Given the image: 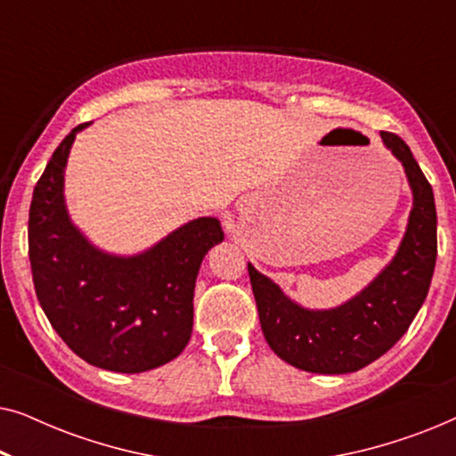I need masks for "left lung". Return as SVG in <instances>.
Wrapping results in <instances>:
<instances>
[{
    "mask_svg": "<svg viewBox=\"0 0 456 456\" xmlns=\"http://www.w3.org/2000/svg\"><path fill=\"white\" fill-rule=\"evenodd\" d=\"M382 141L404 167L413 208L396 255L359 295L332 309H305L248 264L267 345L303 371L363 370L403 338L428 297L438 253L432 186L401 136L382 133Z\"/></svg>",
    "mask_w": 456,
    "mask_h": 456,
    "instance_id": "left-lung-1",
    "label": "left lung"
}]
</instances>
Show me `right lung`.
Returning <instances> with one entry per match:
<instances>
[{"label":"right lung","instance_id":"add662e5","mask_svg":"<svg viewBox=\"0 0 456 456\" xmlns=\"http://www.w3.org/2000/svg\"><path fill=\"white\" fill-rule=\"evenodd\" d=\"M86 126L60 142L35 186L28 211L35 292L60 338L86 363L149 371L189 345L199 267L224 232L217 217H197L139 255L97 248L72 224L64 199L68 155Z\"/></svg>","mask_w":456,"mask_h":456}]
</instances>
